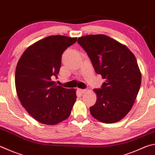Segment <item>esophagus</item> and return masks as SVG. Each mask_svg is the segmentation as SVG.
Returning a JSON list of instances; mask_svg holds the SVG:
<instances>
[{
	"label": "esophagus",
	"instance_id": "obj_1",
	"mask_svg": "<svg viewBox=\"0 0 155 155\" xmlns=\"http://www.w3.org/2000/svg\"><path fill=\"white\" fill-rule=\"evenodd\" d=\"M78 91H79L81 94H84V93H85V91H87V90H86V89H78Z\"/></svg>",
	"mask_w": 155,
	"mask_h": 155
}]
</instances>
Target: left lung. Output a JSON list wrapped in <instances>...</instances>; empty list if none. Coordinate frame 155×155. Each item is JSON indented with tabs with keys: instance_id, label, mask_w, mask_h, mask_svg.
I'll return each mask as SVG.
<instances>
[{
	"instance_id": "1",
	"label": "left lung",
	"mask_w": 155,
	"mask_h": 155,
	"mask_svg": "<svg viewBox=\"0 0 155 155\" xmlns=\"http://www.w3.org/2000/svg\"><path fill=\"white\" fill-rule=\"evenodd\" d=\"M97 74L106 81L90 112L102 123H113L130 111L141 85L142 74L136 58L125 45L104 35H90L78 38Z\"/></svg>"
}]
</instances>
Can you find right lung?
<instances>
[{"label":"right lung","instance_id":"right-lung-1","mask_svg":"<svg viewBox=\"0 0 155 155\" xmlns=\"http://www.w3.org/2000/svg\"><path fill=\"white\" fill-rule=\"evenodd\" d=\"M77 38L53 35L28 47L15 69L16 92L21 105L36 120L57 125L68 118L77 99L75 89L58 86L61 55Z\"/></svg>","mask_w":155,"mask_h":155}]
</instances>
